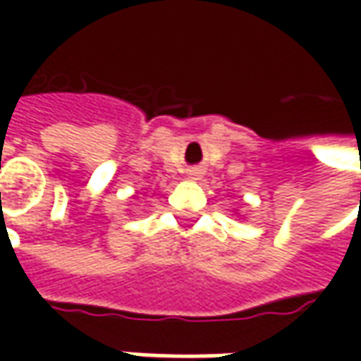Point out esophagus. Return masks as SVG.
Listing matches in <instances>:
<instances>
[{
    "label": "esophagus",
    "instance_id": "esophagus-1",
    "mask_svg": "<svg viewBox=\"0 0 361 361\" xmlns=\"http://www.w3.org/2000/svg\"><path fill=\"white\" fill-rule=\"evenodd\" d=\"M190 178H195V180H199V178H201L202 176V171L201 169H192V171H190Z\"/></svg>",
    "mask_w": 361,
    "mask_h": 361
}]
</instances>
